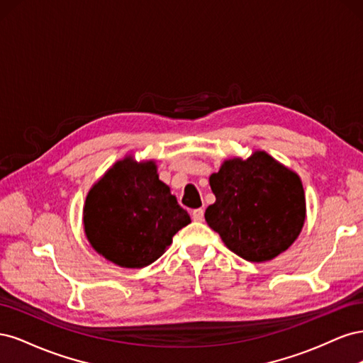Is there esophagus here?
I'll use <instances>...</instances> for the list:
<instances>
[{
  "mask_svg": "<svg viewBox=\"0 0 363 363\" xmlns=\"http://www.w3.org/2000/svg\"><path fill=\"white\" fill-rule=\"evenodd\" d=\"M192 219L196 223H201L204 219V211L203 208H195V211H192Z\"/></svg>",
  "mask_w": 363,
  "mask_h": 363,
  "instance_id": "obj_1",
  "label": "esophagus"
}]
</instances>
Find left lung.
Wrapping results in <instances>:
<instances>
[{"mask_svg":"<svg viewBox=\"0 0 363 363\" xmlns=\"http://www.w3.org/2000/svg\"><path fill=\"white\" fill-rule=\"evenodd\" d=\"M208 183L216 201L206 208V223L239 257L267 262L298 238L306 219L303 183L268 152L224 160Z\"/></svg>","mask_w":363,"mask_h":363,"instance_id":"obj_1","label":"left lung"}]
</instances>
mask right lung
<instances>
[{
	"mask_svg": "<svg viewBox=\"0 0 363 363\" xmlns=\"http://www.w3.org/2000/svg\"><path fill=\"white\" fill-rule=\"evenodd\" d=\"M191 223L169 188L159 180L155 160H118L87 194L84 233L92 248L123 268L156 262L172 236Z\"/></svg>",
	"mask_w": 363,
	"mask_h": 363,
	"instance_id": "1",
	"label": "right lung"
}]
</instances>
